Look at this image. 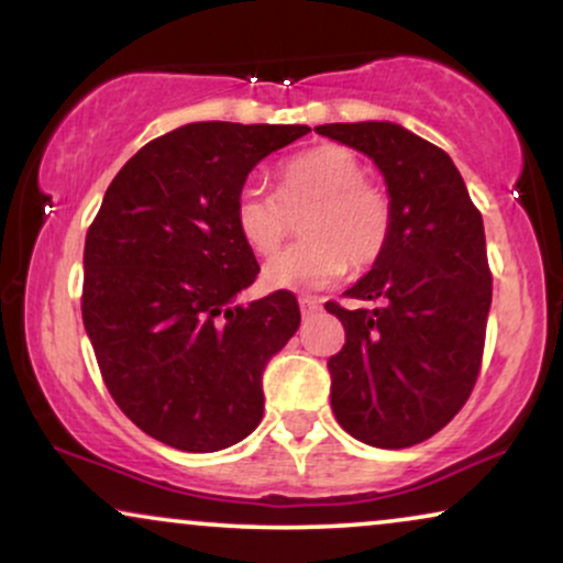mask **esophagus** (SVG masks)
I'll return each mask as SVG.
<instances>
[{"mask_svg": "<svg viewBox=\"0 0 563 563\" xmlns=\"http://www.w3.org/2000/svg\"><path fill=\"white\" fill-rule=\"evenodd\" d=\"M299 307H301L303 318H312V314L320 309V301L318 299H309V296H307V299H299Z\"/></svg>", "mask_w": 563, "mask_h": 563, "instance_id": "34e87169", "label": "esophagus"}]
</instances>
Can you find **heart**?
<instances>
[{"label":"heart","mask_w":563,"mask_h":563,"mask_svg":"<svg viewBox=\"0 0 563 563\" xmlns=\"http://www.w3.org/2000/svg\"><path fill=\"white\" fill-rule=\"evenodd\" d=\"M277 196L249 183L232 203L238 235L256 256H273L288 235V214L301 219L307 241L290 245L264 267L269 288H320L365 269L391 241L394 209L384 187L365 179L363 161L339 145H320L288 158L277 172Z\"/></svg>","instance_id":"1"}]
</instances>
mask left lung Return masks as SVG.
<instances>
[{
    "mask_svg": "<svg viewBox=\"0 0 563 563\" xmlns=\"http://www.w3.org/2000/svg\"><path fill=\"white\" fill-rule=\"evenodd\" d=\"M314 132L376 161L394 209L384 256L344 294L378 307L325 303L346 331L328 360L333 416L373 448H412L461 412L479 378L493 301L482 214L448 153L402 126Z\"/></svg>",
    "mask_w": 563,
    "mask_h": 563,
    "instance_id": "8db88e82",
    "label": "left lung"
}]
</instances>
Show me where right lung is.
<instances>
[{
    "instance_id": "1",
    "label": "right lung",
    "mask_w": 563,
    "mask_h": 563,
    "mask_svg": "<svg viewBox=\"0 0 563 563\" xmlns=\"http://www.w3.org/2000/svg\"><path fill=\"white\" fill-rule=\"evenodd\" d=\"M309 126L200 121L140 147L84 243L81 318L100 376L145 434L217 452L262 421V371L299 331V301L235 296L260 275L232 203L264 156Z\"/></svg>"
}]
</instances>
